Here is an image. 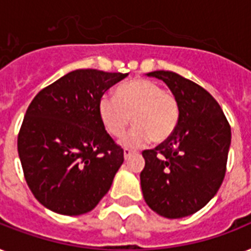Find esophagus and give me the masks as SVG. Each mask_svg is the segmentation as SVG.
<instances>
[{
    "label": "esophagus",
    "instance_id": "esophagus-1",
    "mask_svg": "<svg viewBox=\"0 0 251 251\" xmlns=\"http://www.w3.org/2000/svg\"><path fill=\"white\" fill-rule=\"evenodd\" d=\"M131 153H134L133 150L127 149V147H125V149H124V156H125V159H127V157H129Z\"/></svg>",
    "mask_w": 251,
    "mask_h": 251
}]
</instances>
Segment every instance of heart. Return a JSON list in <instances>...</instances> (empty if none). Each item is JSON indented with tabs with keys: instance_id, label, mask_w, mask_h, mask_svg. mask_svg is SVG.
<instances>
[{
	"instance_id": "heart-1",
	"label": "heart",
	"mask_w": 251,
	"mask_h": 251,
	"mask_svg": "<svg viewBox=\"0 0 251 251\" xmlns=\"http://www.w3.org/2000/svg\"><path fill=\"white\" fill-rule=\"evenodd\" d=\"M99 116L112 137H121L133 116L134 127L122 143L142 147L151 141L161 143L175 133L179 122V101L172 92L150 79H133L121 84L114 96L99 100Z\"/></svg>"
}]
</instances>
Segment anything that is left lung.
Returning a JSON list of instances; mask_svg holds the SVG:
<instances>
[{
    "label": "left lung",
    "mask_w": 251,
    "mask_h": 251,
    "mask_svg": "<svg viewBox=\"0 0 251 251\" xmlns=\"http://www.w3.org/2000/svg\"><path fill=\"white\" fill-rule=\"evenodd\" d=\"M161 79L179 101V122L171 138L145 150L143 198L168 219L195 214L222 186L230 146V125L203 87L173 72L147 74Z\"/></svg>",
    "instance_id": "obj_1"
}]
</instances>
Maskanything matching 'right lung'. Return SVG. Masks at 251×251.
<instances>
[{
    "label": "right lung",
    "instance_id": "1",
    "mask_svg": "<svg viewBox=\"0 0 251 251\" xmlns=\"http://www.w3.org/2000/svg\"><path fill=\"white\" fill-rule=\"evenodd\" d=\"M127 75L74 70L43 88L27 108L18 153L29 190L53 212H90L112 186L124 150L105 131L99 100Z\"/></svg>",
    "mask_w": 251,
    "mask_h": 251
}]
</instances>
